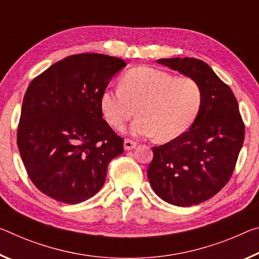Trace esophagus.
<instances>
[{
	"mask_svg": "<svg viewBox=\"0 0 259 259\" xmlns=\"http://www.w3.org/2000/svg\"><path fill=\"white\" fill-rule=\"evenodd\" d=\"M136 146H137V143L131 141V139H125V141H124V150H126V151L133 150Z\"/></svg>",
	"mask_w": 259,
	"mask_h": 259,
	"instance_id": "1",
	"label": "esophagus"
}]
</instances>
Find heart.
<instances>
[{
  "label": "heart",
  "mask_w": 259,
  "mask_h": 259,
  "mask_svg": "<svg viewBox=\"0 0 259 259\" xmlns=\"http://www.w3.org/2000/svg\"><path fill=\"white\" fill-rule=\"evenodd\" d=\"M203 105V90L191 77L151 67H137L121 77L117 91L105 90L100 108L106 122L121 129L131 117L135 136H154L160 143L170 142L191 128Z\"/></svg>",
  "instance_id": "heart-1"
}]
</instances>
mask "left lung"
Listing matches in <instances>:
<instances>
[{
    "instance_id": "8db88e82",
    "label": "left lung",
    "mask_w": 259,
    "mask_h": 259,
    "mask_svg": "<svg viewBox=\"0 0 259 259\" xmlns=\"http://www.w3.org/2000/svg\"><path fill=\"white\" fill-rule=\"evenodd\" d=\"M158 63L198 81L203 105L182 136L153 150L147 178L155 194L178 206L197 205L223 189L232 178L244 141V123L231 88L204 61L160 59Z\"/></svg>"
}]
</instances>
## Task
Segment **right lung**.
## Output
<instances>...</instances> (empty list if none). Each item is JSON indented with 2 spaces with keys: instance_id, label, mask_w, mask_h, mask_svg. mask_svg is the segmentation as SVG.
<instances>
[{
  "instance_id": "1",
  "label": "right lung",
  "mask_w": 259,
  "mask_h": 259,
  "mask_svg": "<svg viewBox=\"0 0 259 259\" xmlns=\"http://www.w3.org/2000/svg\"><path fill=\"white\" fill-rule=\"evenodd\" d=\"M122 59L85 53L65 57L36 76L26 90L17 145L28 178L51 198L85 202L104 186L123 138L102 118L100 97Z\"/></svg>"
}]
</instances>
